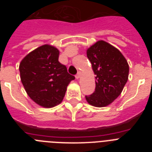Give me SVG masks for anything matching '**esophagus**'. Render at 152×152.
I'll return each instance as SVG.
<instances>
[{
    "label": "esophagus",
    "instance_id": "34e87169",
    "mask_svg": "<svg viewBox=\"0 0 152 152\" xmlns=\"http://www.w3.org/2000/svg\"><path fill=\"white\" fill-rule=\"evenodd\" d=\"M80 75H81V74H80V72H78V73H77V75H75V77H76V78H77V79L80 78Z\"/></svg>",
    "mask_w": 152,
    "mask_h": 152
}]
</instances>
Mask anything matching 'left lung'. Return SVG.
I'll return each instance as SVG.
<instances>
[{"label": "left lung", "mask_w": 152, "mask_h": 152, "mask_svg": "<svg viewBox=\"0 0 152 152\" xmlns=\"http://www.w3.org/2000/svg\"><path fill=\"white\" fill-rule=\"evenodd\" d=\"M87 56L96 75V88L86 100L94 107H106L120 95L127 82L128 62L117 49L102 40L90 47Z\"/></svg>", "instance_id": "left-lung-1"}]
</instances>
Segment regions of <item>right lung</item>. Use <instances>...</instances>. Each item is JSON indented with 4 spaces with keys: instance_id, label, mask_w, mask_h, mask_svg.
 Masks as SVG:
<instances>
[{
    "instance_id": "obj_1",
    "label": "right lung",
    "mask_w": 152,
    "mask_h": 152,
    "mask_svg": "<svg viewBox=\"0 0 152 152\" xmlns=\"http://www.w3.org/2000/svg\"><path fill=\"white\" fill-rule=\"evenodd\" d=\"M56 48L44 45L31 52L20 64V78L29 97L50 108L62 101L67 87L75 77L58 61Z\"/></svg>"
}]
</instances>
